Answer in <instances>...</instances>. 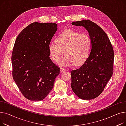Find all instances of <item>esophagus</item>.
Returning a JSON list of instances; mask_svg holds the SVG:
<instances>
[{
	"instance_id": "obj_1",
	"label": "esophagus",
	"mask_w": 126,
	"mask_h": 126,
	"mask_svg": "<svg viewBox=\"0 0 126 126\" xmlns=\"http://www.w3.org/2000/svg\"><path fill=\"white\" fill-rule=\"evenodd\" d=\"M66 71V69H65V68H64L63 67H60V71L61 72H64V71Z\"/></svg>"
}]
</instances>
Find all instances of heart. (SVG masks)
<instances>
[{
	"label": "heart",
	"mask_w": 126,
	"mask_h": 126,
	"mask_svg": "<svg viewBox=\"0 0 126 126\" xmlns=\"http://www.w3.org/2000/svg\"><path fill=\"white\" fill-rule=\"evenodd\" d=\"M57 42L48 44L49 55L54 61H58L64 50L65 56L58 64L64 66L83 64L88 58L91 46L90 36L71 30H66L57 36Z\"/></svg>",
	"instance_id": "1"
}]
</instances>
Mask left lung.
<instances>
[{
    "instance_id": "obj_1",
    "label": "left lung",
    "mask_w": 126,
    "mask_h": 126,
    "mask_svg": "<svg viewBox=\"0 0 126 126\" xmlns=\"http://www.w3.org/2000/svg\"><path fill=\"white\" fill-rule=\"evenodd\" d=\"M71 24L84 27L91 40L90 54L86 60L80 67L70 71L71 89L80 98L92 100L101 94L112 76L113 47L106 32L95 23L83 20Z\"/></svg>"
}]
</instances>
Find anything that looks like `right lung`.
<instances>
[{"instance_id": "right-lung-1", "label": "right lung", "mask_w": 126, "mask_h": 126, "mask_svg": "<svg viewBox=\"0 0 126 126\" xmlns=\"http://www.w3.org/2000/svg\"><path fill=\"white\" fill-rule=\"evenodd\" d=\"M57 26L55 23L34 22L16 38L11 58L13 78L29 100H43L60 74V68L49 58L48 47Z\"/></svg>"}]
</instances>
